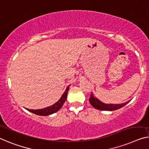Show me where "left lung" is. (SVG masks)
<instances>
[{"label": "left lung", "instance_id": "1", "mask_svg": "<svg viewBox=\"0 0 149 149\" xmlns=\"http://www.w3.org/2000/svg\"><path fill=\"white\" fill-rule=\"evenodd\" d=\"M89 101H90V104H92L93 107L96 108V109L100 110H108V111H112L116 110L120 108H123L126 104H127L130 101L126 102L125 103L123 104H104L100 101L98 99L96 98V97L94 96L92 93H91L90 97L89 98Z\"/></svg>", "mask_w": 149, "mask_h": 149}]
</instances>
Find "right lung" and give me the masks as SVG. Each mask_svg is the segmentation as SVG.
<instances>
[{
  "label": "right lung",
  "mask_w": 149,
  "mask_h": 149,
  "mask_svg": "<svg viewBox=\"0 0 149 149\" xmlns=\"http://www.w3.org/2000/svg\"><path fill=\"white\" fill-rule=\"evenodd\" d=\"M69 88H70V86H68V87L66 88L65 92L63 93V95H62L61 98L59 99L56 103L53 104L52 106H49V107L43 108V109H39V110H31V109H28V108H26V109L28 111H29V112L33 113V114L39 115V116H48V115L52 114L53 113L57 112V111L60 110V108L62 107L63 104H64V102H65L66 99H67Z\"/></svg>",
  "instance_id": "1"
}]
</instances>
